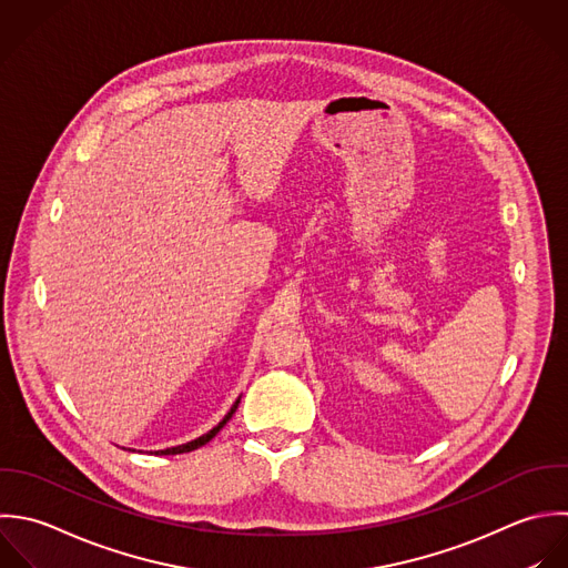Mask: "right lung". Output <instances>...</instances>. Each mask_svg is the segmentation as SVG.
<instances>
[{"label":"right lung","instance_id":"right-lung-1","mask_svg":"<svg viewBox=\"0 0 568 568\" xmlns=\"http://www.w3.org/2000/svg\"><path fill=\"white\" fill-rule=\"evenodd\" d=\"M239 403H241V398L232 405V409L225 414V418L214 427V429H210L207 434H203V436H199L196 440H192V443H185V445H179V447H170V449H161V452H154V456H176V454H185V452H194V449H199V447H203L205 443H210L223 427H225V423L232 418V414L236 412V407H239Z\"/></svg>","mask_w":568,"mask_h":568}]
</instances>
